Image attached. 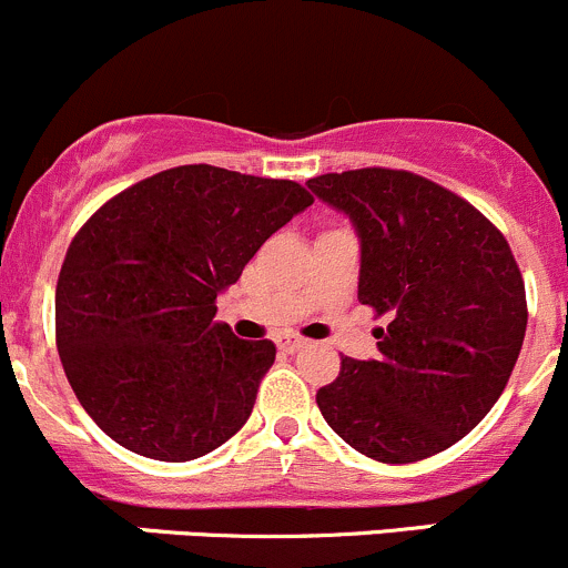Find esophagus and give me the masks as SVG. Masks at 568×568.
Segmentation results:
<instances>
[{
  "mask_svg": "<svg viewBox=\"0 0 568 568\" xmlns=\"http://www.w3.org/2000/svg\"><path fill=\"white\" fill-rule=\"evenodd\" d=\"M305 337H300V335H280L277 337V346H280V352H285V354H294V352H300L302 346H305Z\"/></svg>",
  "mask_w": 568,
  "mask_h": 568,
  "instance_id": "obj_1",
  "label": "esophagus"
}]
</instances>
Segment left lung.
I'll list each match as a JSON object with an SVG mask.
<instances>
[{"label":"left lung","mask_w":568,"mask_h":568,"mask_svg":"<svg viewBox=\"0 0 568 568\" xmlns=\"http://www.w3.org/2000/svg\"><path fill=\"white\" fill-rule=\"evenodd\" d=\"M352 220L357 300L385 316L376 359H341L316 404L332 432L385 464L467 437L506 390L528 326L525 283L503 233L475 205L406 170L307 181Z\"/></svg>","instance_id":"1"}]
</instances>
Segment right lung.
Instances as JSON below:
<instances>
[{
    "label": "right lung",
    "mask_w": 568,
    "mask_h": 568,
    "mask_svg": "<svg viewBox=\"0 0 568 568\" xmlns=\"http://www.w3.org/2000/svg\"><path fill=\"white\" fill-rule=\"evenodd\" d=\"M307 205L294 181L183 164L84 222L57 280V348L101 432L148 459L189 462L247 423L277 348L214 321L216 296Z\"/></svg>",
    "instance_id": "1"
}]
</instances>
